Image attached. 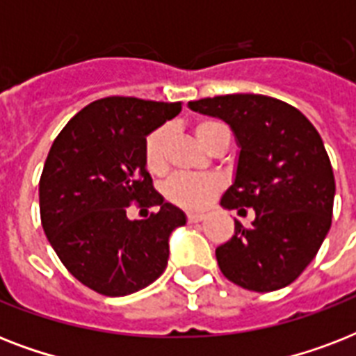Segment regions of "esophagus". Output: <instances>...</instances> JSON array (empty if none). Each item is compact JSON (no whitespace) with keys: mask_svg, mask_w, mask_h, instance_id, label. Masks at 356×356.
I'll list each match as a JSON object with an SVG mask.
<instances>
[{"mask_svg":"<svg viewBox=\"0 0 356 356\" xmlns=\"http://www.w3.org/2000/svg\"><path fill=\"white\" fill-rule=\"evenodd\" d=\"M186 218H188V223H197V222H203V220H205V216H203V214H195V212H188V214H186Z\"/></svg>","mask_w":356,"mask_h":356,"instance_id":"1","label":"esophagus"}]
</instances>
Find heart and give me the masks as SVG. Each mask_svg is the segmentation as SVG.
Masks as SVG:
<instances>
[{
	"label": "heart",
	"instance_id": "obj_1",
	"mask_svg": "<svg viewBox=\"0 0 356 356\" xmlns=\"http://www.w3.org/2000/svg\"><path fill=\"white\" fill-rule=\"evenodd\" d=\"M225 131L227 127L216 120H200L194 127L195 136L207 149H211L218 136ZM170 138H172V127L161 125L155 131H151L144 142V162L147 170L155 175L166 172ZM222 188L223 181L218 175L177 173L172 179H168L162 190H164L166 200L172 201L173 205L190 209V211H201L211 205L212 200L220 194Z\"/></svg>",
	"mask_w": 356,
	"mask_h": 356
}]
</instances>
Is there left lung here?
Segmentation results:
<instances>
[{
  "instance_id": "1",
  "label": "left lung",
  "mask_w": 356,
  "mask_h": 356,
  "mask_svg": "<svg viewBox=\"0 0 356 356\" xmlns=\"http://www.w3.org/2000/svg\"><path fill=\"white\" fill-rule=\"evenodd\" d=\"M188 107L231 125L240 153L222 207L254 211L253 225L234 222L233 238L216 249L220 270L253 292L288 286L331 229L337 186L320 133L298 108L262 94L205 97Z\"/></svg>"
}]
</instances>
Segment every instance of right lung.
I'll return each mask as SVG.
<instances>
[{"label": "right lung", "mask_w": 356, "mask_h": 356, "mask_svg": "<svg viewBox=\"0 0 356 356\" xmlns=\"http://www.w3.org/2000/svg\"><path fill=\"white\" fill-rule=\"evenodd\" d=\"M181 108L103 97L75 114L47 153L38 184L42 227L66 270L94 292L129 296L166 270L170 234L186 216L153 188L144 142ZM131 202L159 211L129 220Z\"/></svg>", "instance_id": "add662e5"}]
</instances>
